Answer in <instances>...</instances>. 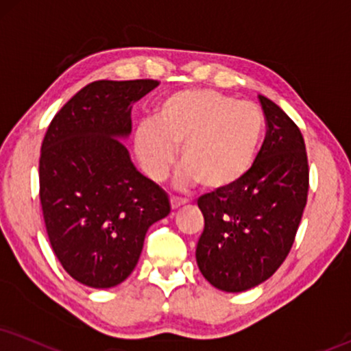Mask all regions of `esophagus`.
Here are the masks:
<instances>
[{
    "instance_id": "esophagus-1",
    "label": "esophagus",
    "mask_w": 351,
    "mask_h": 351,
    "mask_svg": "<svg viewBox=\"0 0 351 351\" xmlns=\"http://www.w3.org/2000/svg\"><path fill=\"white\" fill-rule=\"evenodd\" d=\"M187 205V202L182 200V198H176V197H171V208L172 210H179L180 206Z\"/></svg>"
}]
</instances>
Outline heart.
<instances>
[{"label": "heart", "instance_id": "obj_1", "mask_svg": "<svg viewBox=\"0 0 351 351\" xmlns=\"http://www.w3.org/2000/svg\"><path fill=\"white\" fill-rule=\"evenodd\" d=\"M263 114L252 102H237L211 89L179 90L136 128L135 153L145 174L161 182L176 164L177 185H202L211 193L232 189L250 171L263 133Z\"/></svg>", "mask_w": 351, "mask_h": 351}]
</instances>
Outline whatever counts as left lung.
<instances>
[{"label": "left lung", "mask_w": 351, "mask_h": 351, "mask_svg": "<svg viewBox=\"0 0 351 351\" xmlns=\"http://www.w3.org/2000/svg\"><path fill=\"white\" fill-rule=\"evenodd\" d=\"M258 101L267 135L250 171L232 189L198 198L205 218L198 268L228 293L257 287L278 270L308 200V154L300 128L270 99Z\"/></svg>", "instance_id": "1"}]
</instances>
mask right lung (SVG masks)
<instances>
[{
    "instance_id": "obj_1",
    "label": "right lung",
    "mask_w": 351,
    "mask_h": 351,
    "mask_svg": "<svg viewBox=\"0 0 351 351\" xmlns=\"http://www.w3.org/2000/svg\"><path fill=\"white\" fill-rule=\"evenodd\" d=\"M154 80L94 81L51 120L38 162L40 203L51 249L90 288H112L136 267L146 231L166 218V192L133 166L122 140L132 104Z\"/></svg>"
}]
</instances>
